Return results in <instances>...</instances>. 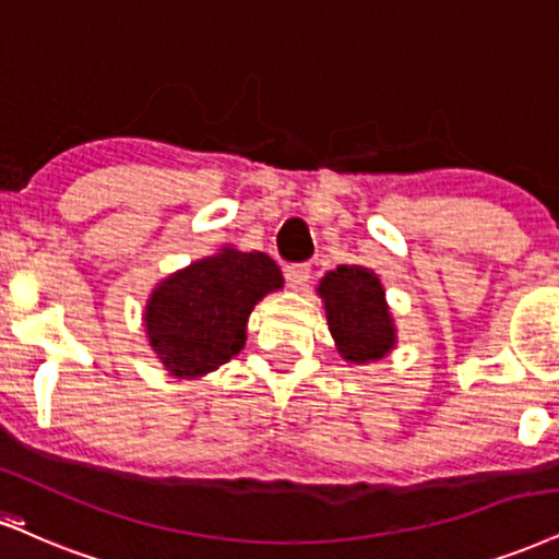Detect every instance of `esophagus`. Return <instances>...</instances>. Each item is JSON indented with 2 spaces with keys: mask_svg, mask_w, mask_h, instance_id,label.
<instances>
[{
  "mask_svg": "<svg viewBox=\"0 0 559 559\" xmlns=\"http://www.w3.org/2000/svg\"><path fill=\"white\" fill-rule=\"evenodd\" d=\"M285 277H287V285H290L293 290H302V287L308 285V280H311V266L308 264L285 266Z\"/></svg>",
  "mask_w": 559,
  "mask_h": 559,
  "instance_id": "34e87169",
  "label": "esophagus"
}]
</instances>
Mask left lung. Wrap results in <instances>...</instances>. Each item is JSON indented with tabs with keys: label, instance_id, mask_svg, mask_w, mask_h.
<instances>
[{
	"label": "left lung",
	"instance_id": "obj_1",
	"mask_svg": "<svg viewBox=\"0 0 559 559\" xmlns=\"http://www.w3.org/2000/svg\"><path fill=\"white\" fill-rule=\"evenodd\" d=\"M326 311L329 332L344 362L368 365L396 349V321L383 282L370 266L342 264L316 287Z\"/></svg>",
	"mask_w": 559,
	"mask_h": 559
}]
</instances>
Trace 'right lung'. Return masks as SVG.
<instances>
[{"label":"right lung","instance_id":"obj_1","mask_svg":"<svg viewBox=\"0 0 559 559\" xmlns=\"http://www.w3.org/2000/svg\"><path fill=\"white\" fill-rule=\"evenodd\" d=\"M285 287L280 266L261 251L223 246L157 282L144 302L147 342L176 378H202L246 344L248 316Z\"/></svg>","mask_w":559,"mask_h":559}]
</instances>
